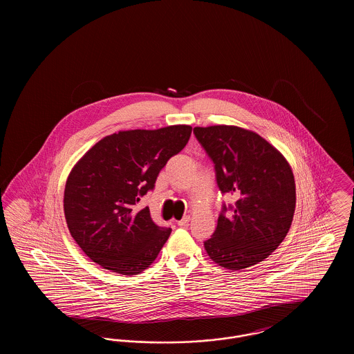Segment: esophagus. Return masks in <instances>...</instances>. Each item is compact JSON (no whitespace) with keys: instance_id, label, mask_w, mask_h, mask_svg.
<instances>
[{"instance_id":"esophagus-1","label":"esophagus","mask_w":354,"mask_h":354,"mask_svg":"<svg viewBox=\"0 0 354 354\" xmlns=\"http://www.w3.org/2000/svg\"><path fill=\"white\" fill-rule=\"evenodd\" d=\"M189 220H191L189 216H185L183 219L178 220V225H180V227H185V225H188Z\"/></svg>"}]
</instances>
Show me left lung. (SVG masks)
<instances>
[{"label":"left lung","instance_id":"obj_1","mask_svg":"<svg viewBox=\"0 0 354 354\" xmlns=\"http://www.w3.org/2000/svg\"><path fill=\"white\" fill-rule=\"evenodd\" d=\"M195 136L215 163L223 194L236 196L231 216L223 207L208 256L223 268L239 270L267 259L290 228L296 185L286 156L254 131L237 126L195 127Z\"/></svg>","mask_w":354,"mask_h":354}]
</instances>
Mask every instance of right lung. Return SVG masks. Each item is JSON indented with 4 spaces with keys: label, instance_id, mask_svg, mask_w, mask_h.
<instances>
[{
    "label": "right lung",
    "instance_id": "right-lung-1",
    "mask_svg": "<svg viewBox=\"0 0 354 354\" xmlns=\"http://www.w3.org/2000/svg\"><path fill=\"white\" fill-rule=\"evenodd\" d=\"M192 127L126 130L102 138L68 174L64 211L70 235L104 270L138 274L147 270L171 228L136 208L171 156L185 149Z\"/></svg>",
    "mask_w": 354,
    "mask_h": 354
}]
</instances>
